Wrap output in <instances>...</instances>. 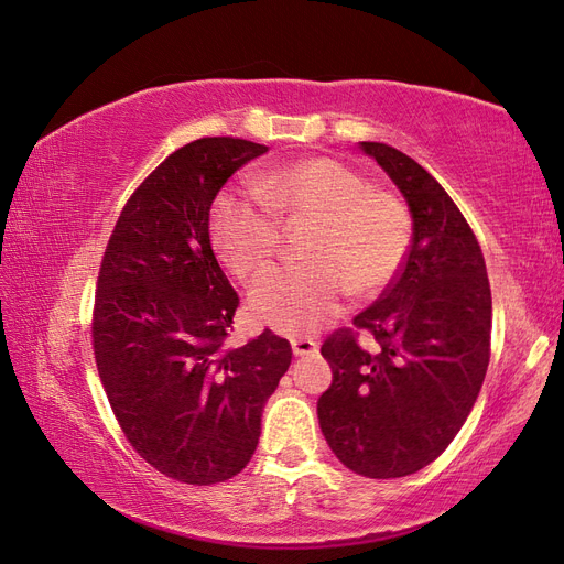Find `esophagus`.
Masks as SVG:
<instances>
[{
	"label": "esophagus",
	"mask_w": 564,
	"mask_h": 564,
	"mask_svg": "<svg viewBox=\"0 0 564 564\" xmlns=\"http://www.w3.org/2000/svg\"><path fill=\"white\" fill-rule=\"evenodd\" d=\"M292 352L296 355V357H305V355H313V352H317V344L313 338H292Z\"/></svg>",
	"instance_id": "esophagus-1"
}]
</instances>
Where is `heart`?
I'll return each mask as SVG.
<instances>
[{
	"mask_svg": "<svg viewBox=\"0 0 564 564\" xmlns=\"http://www.w3.org/2000/svg\"><path fill=\"white\" fill-rule=\"evenodd\" d=\"M280 218H311L305 263L270 272L251 289V311L265 327L303 336L324 327L352 296L379 294L412 245V212L392 191L332 158H303L256 178L253 191L214 202L209 232L237 280H256L280 245Z\"/></svg>",
	"mask_w": 564,
	"mask_h": 564,
	"instance_id": "obj_1",
	"label": "heart"
}]
</instances>
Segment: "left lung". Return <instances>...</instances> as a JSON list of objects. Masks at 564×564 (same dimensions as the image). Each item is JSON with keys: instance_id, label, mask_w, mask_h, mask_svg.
Instances as JSON below:
<instances>
[{"instance_id": "obj_1", "label": "left lung", "mask_w": 564, "mask_h": 564, "mask_svg": "<svg viewBox=\"0 0 564 564\" xmlns=\"http://www.w3.org/2000/svg\"><path fill=\"white\" fill-rule=\"evenodd\" d=\"M360 148L404 195L412 247L381 299L352 329L322 344L334 381L317 419L336 458L357 475L404 477L449 447L468 419L489 365L491 292L485 256L464 214L425 169L386 143Z\"/></svg>"}]
</instances>
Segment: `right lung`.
<instances>
[{
  "label": "right lung",
  "instance_id": "right-lung-1",
  "mask_svg": "<svg viewBox=\"0 0 564 564\" xmlns=\"http://www.w3.org/2000/svg\"><path fill=\"white\" fill-rule=\"evenodd\" d=\"M263 152L232 135L172 152L124 204L98 272L91 338L112 414L141 458L185 485L226 482L249 464L292 365L270 329L226 346L240 299L209 240L218 191Z\"/></svg>",
  "mask_w": 564,
  "mask_h": 564
}]
</instances>
